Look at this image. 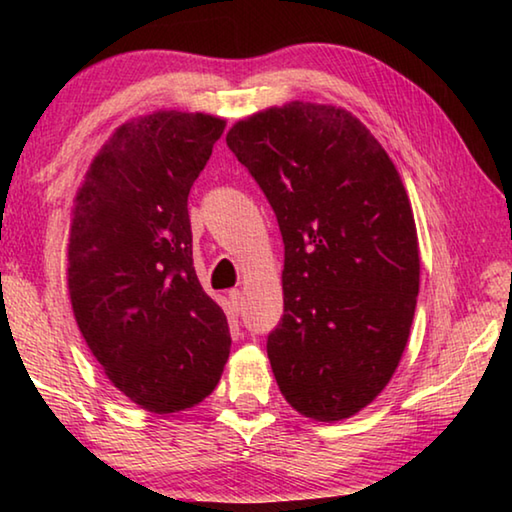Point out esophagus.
<instances>
[{
	"label": "esophagus",
	"mask_w": 512,
	"mask_h": 512,
	"mask_svg": "<svg viewBox=\"0 0 512 512\" xmlns=\"http://www.w3.org/2000/svg\"><path fill=\"white\" fill-rule=\"evenodd\" d=\"M230 302H232V309L241 311V302H244V296H241L239 289H232L230 291Z\"/></svg>",
	"instance_id": "obj_1"
}]
</instances>
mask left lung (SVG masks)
<instances>
[{
	"instance_id": "8db88e82",
	"label": "left lung",
	"mask_w": 512,
	"mask_h": 512,
	"mask_svg": "<svg viewBox=\"0 0 512 512\" xmlns=\"http://www.w3.org/2000/svg\"><path fill=\"white\" fill-rule=\"evenodd\" d=\"M225 142L284 241V314L266 343L277 386L305 418H352L391 381L420 289L400 173L352 112L327 103L255 112Z\"/></svg>"
}]
</instances>
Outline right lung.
Wrapping results in <instances>:
<instances>
[{"label": "right lung", "mask_w": 512, "mask_h": 512, "mask_svg": "<svg viewBox=\"0 0 512 512\" xmlns=\"http://www.w3.org/2000/svg\"><path fill=\"white\" fill-rule=\"evenodd\" d=\"M225 119L158 110L121 124L76 192L67 289L110 384L151 413H178L219 384L223 309L198 282L187 196Z\"/></svg>", "instance_id": "add662e5"}]
</instances>
